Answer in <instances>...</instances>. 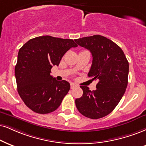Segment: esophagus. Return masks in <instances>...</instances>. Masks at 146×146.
<instances>
[{
    "label": "esophagus",
    "mask_w": 146,
    "mask_h": 146,
    "mask_svg": "<svg viewBox=\"0 0 146 146\" xmlns=\"http://www.w3.org/2000/svg\"><path fill=\"white\" fill-rule=\"evenodd\" d=\"M76 87H77V86L75 84H74V83L70 84V88H71V89H74V88H76Z\"/></svg>",
    "instance_id": "obj_1"
}]
</instances>
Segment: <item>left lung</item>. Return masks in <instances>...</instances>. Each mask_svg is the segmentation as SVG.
<instances>
[{
    "instance_id": "left-lung-1",
    "label": "left lung",
    "mask_w": 146,
    "mask_h": 146,
    "mask_svg": "<svg viewBox=\"0 0 146 146\" xmlns=\"http://www.w3.org/2000/svg\"><path fill=\"white\" fill-rule=\"evenodd\" d=\"M74 40L92 54L88 76L99 80L95 91L80 86L83 94L76 99V106L79 112L87 118H103L113 111L125 94L128 84L129 62L121 48L103 36L93 35Z\"/></svg>"
}]
</instances>
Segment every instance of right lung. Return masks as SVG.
Wrapping results in <instances>:
<instances>
[{
    "instance_id": "obj_1",
    "label": "right lung",
    "mask_w": 146,
    "mask_h": 146,
    "mask_svg": "<svg viewBox=\"0 0 146 146\" xmlns=\"http://www.w3.org/2000/svg\"><path fill=\"white\" fill-rule=\"evenodd\" d=\"M76 46L72 39L42 36L30 39L19 50L15 68L17 91L32 111L48 114L61 105L70 84L53 78L51 70L59 66L70 48Z\"/></svg>"
}]
</instances>
